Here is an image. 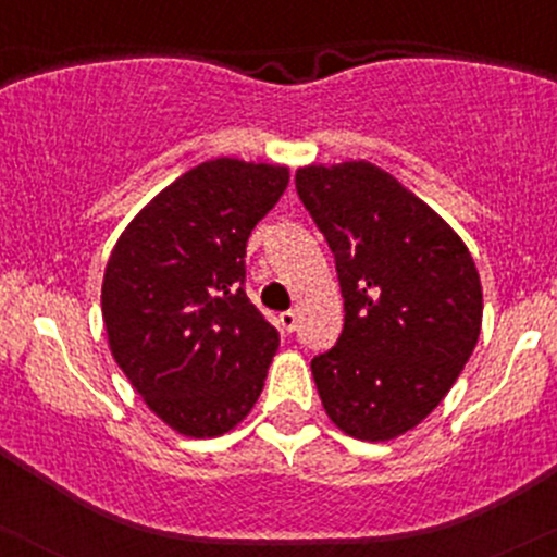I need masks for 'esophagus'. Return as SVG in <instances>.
I'll use <instances>...</instances> for the list:
<instances>
[{
	"instance_id": "1",
	"label": "esophagus",
	"mask_w": 557,
	"mask_h": 557,
	"mask_svg": "<svg viewBox=\"0 0 557 557\" xmlns=\"http://www.w3.org/2000/svg\"><path fill=\"white\" fill-rule=\"evenodd\" d=\"M296 324H298L296 311H283V314H280V327H283L285 332L296 330Z\"/></svg>"
}]
</instances>
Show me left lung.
Wrapping results in <instances>:
<instances>
[{
  "mask_svg": "<svg viewBox=\"0 0 557 557\" xmlns=\"http://www.w3.org/2000/svg\"><path fill=\"white\" fill-rule=\"evenodd\" d=\"M296 190L335 253L345 324L311 361L337 430L385 443L421 424L482 330V283L447 222L376 164H306Z\"/></svg>",
  "mask_w": 557,
  "mask_h": 557,
  "instance_id": "8db88e82",
  "label": "left lung"
}]
</instances>
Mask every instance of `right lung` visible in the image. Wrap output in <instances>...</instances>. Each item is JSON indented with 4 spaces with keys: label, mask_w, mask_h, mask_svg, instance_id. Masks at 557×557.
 Listing matches in <instances>:
<instances>
[{
    "label": "right lung",
    "mask_w": 557,
    "mask_h": 557,
    "mask_svg": "<svg viewBox=\"0 0 557 557\" xmlns=\"http://www.w3.org/2000/svg\"><path fill=\"white\" fill-rule=\"evenodd\" d=\"M285 164L220 157L183 172L114 243L101 283L110 350L170 430L220 437L251 413L277 330L243 290L246 243Z\"/></svg>",
    "instance_id": "right-lung-1"
}]
</instances>
